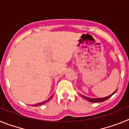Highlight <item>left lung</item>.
<instances>
[{
	"instance_id": "left-lung-1",
	"label": "left lung",
	"mask_w": 129,
	"mask_h": 129,
	"mask_svg": "<svg viewBox=\"0 0 129 129\" xmlns=\"http://www.w3.org/2000/svg\"><path fill=\"white\" fill-rule=\"evenodd\" d=\"M116 90L114 92L113 94H112L111 95H109V96H107V97H105V98H88V97L85 96V95H81L83 97V98L85 99L86 100H88V101H90V102H94V103H98V102H103V101H105V100H108V99H109V98H110V97L113 95L114 93H116Z\"/></svg>"
}]
</instances>
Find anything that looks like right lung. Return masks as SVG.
<instances>
[{
  "instance_id": "obj_1",
  "label": "right lung",
  "mask_w": 129,
  "mask_h": 129,
  "mask_svg": "<svg viewBox=\"0 0 129 129\" xmlns=\"http://www.w3.org/2000/svg\"><path fill=\"white\" fill-rule=\"evenodd\" d=\"M52 96H53V95H51V97H50V98H49L48 100H47V101H43V102H42V103H38V104H35V105H33V106H35V107H37V106H40V105H42L44 104V103H46V102H47V101H48L49 100H50V99L52 98Z\"/></svg>"
}]
</instances>
